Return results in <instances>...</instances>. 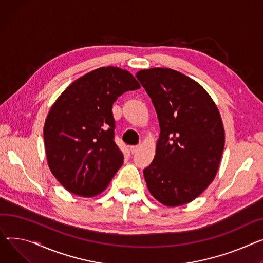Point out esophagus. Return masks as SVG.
<instances>
[{"label": "esophagus", "instance_id": "1", "mask_svg": "<svg viewBox=\"0 0 263 263\" xmlns=\"http://www.w3.org/2000/svg\"><path fill=\"white\" fill-rule=\"evenodd\" d=\"M138 149H139V146H131V147H130V150H131V153H132V154L136 153V152L138 151Z\"/></svg>", "mask_w": 263, "mask_h": 263}]
</instances>
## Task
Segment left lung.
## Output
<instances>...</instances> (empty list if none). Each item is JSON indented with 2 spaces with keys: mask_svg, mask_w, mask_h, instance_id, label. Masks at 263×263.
Listing matches in <instances>:
<instances>
[{
  "mask_svg": "<svg viewBox=\"0 0 263 263\" xmlns=\"http://www.w3.org/2000/svg\"><path fill=\"white\" fill-rule=\"evenodd\" d=\"M136 78L161 128L154 160L144 169L147 187L166 206L184 205L217 174L225 143L219 110L202 85L174 69H142Z\"/></svg>",
  "mask_w": 263,
  "mask_h": 263,
  "instance_id": "1",
  "label": "left lung"
}]
</instances>
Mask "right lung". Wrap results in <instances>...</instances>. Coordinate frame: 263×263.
Masks as SVG:
<instances>
[{
    "label": "right lung",
    "instance_id": "add662e5",
    "mask_svg": "<svg viewBox=\"0 0 263 263\" xmlns=\"http://www.w3.org/2000/svg\"><path fill=\"white\" fill-rule=\"evenodd\" d=\"M141 87L126 69L99 67L69 84L52 104L43 135L47 164L69 192L94 197L124 163L114 141V101Z\"/></svg>",
    "mask_w": 263,
    "mask_h": 263
}]
</instances>
